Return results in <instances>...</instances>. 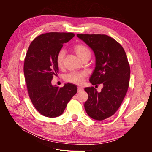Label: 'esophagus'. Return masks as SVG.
I'll return each mask as SVG.
<instances>
[{"label": "esophagus", "instance_id": "34e87169", "mask_svg": "<svg viewBox=\"0 0 152 152\" xmlns=\"http://www.w3.org/2000/svg\"><path fill=\"white\" fill-rule=\"evenodd\" d=\"M84 91V89H83V88H82V87H78V90H77V92L78 93H80V92H82V91Z\"/></svg>", "mask_w": 152, "mask_h": 152}]
</instances>
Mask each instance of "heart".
Segmentation results:
<instances>
[{"label":"heart","mask_w":152,"mask_h":152,"mask_svg":"<svg viewBox=\"0 0 152 152\" xmlns=\"http://www.w3.org/2000/svg\"><path fill=\"white\" fill-rule=\"evenodd\" d=\"M73 51L80 59L91 56V53L88 47L83 44H77L73 47ZM65 56V51L63 49L59 50L56 56V64L58 67H61L63 65V60ZM86 73L84 72H72L65 76L66 82L77 85L83 84L86 78Z\"/></svg>","instance_id":"heart-1"}]
</instances>
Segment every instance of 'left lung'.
I'll use <instances>...</instances> for the list:
<instances>
[{"mask_svg":"<svg viewBox=\"0 0 152 152\" xmlns=\"http://www.w3.org/2000/svg\"><path fill=\"white\" fill-rule=\"evenodd\" d=\"M77 35L95 54L96 67L90 82L103 85L100 93L94 87L84 89L88 94L85 110L92 118L103 121L117 112L127 93L131 72L127 55L122 45L107 35Z\"/></svg>","mask_w":152,"mask_h":152,"instance_id":"obj_1","label":"left lung"}]
</instances>
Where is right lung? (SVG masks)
I'll return each instance as SVG.
<instances>
[{
	"label": "right lung",
	"instance_id": "add662e5",
	"mask_svg": "<svg viewBox=\"0 0 152 152\" xmlns=\"http://www.w3.org/2000/svg\"><path fill=\"white\" fill-rule=\"evenodd\" d=\"M74 36L71 32L44 34L32 41L27 50L23 68L27 90L34 107L45 117L61 115L77 93V87L73 84H65L60 88L51 84L59 71L57 54L63 44Z\"/></svg>",
	"mask_w": 152,
	"mask_h": 152
}]
</instances>
